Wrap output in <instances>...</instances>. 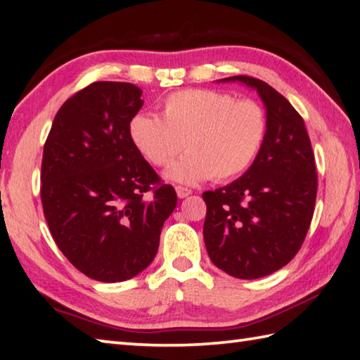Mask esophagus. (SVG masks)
<instances>
[{
  "mask_svg": "<svg viewBox=\"0 0 360 360\" xmlns=\"http://www.w3.org/2000/svg\"><path fill=\"white\" fill-rule=\"evenodd\" d=\"M176 195H178V198H187L188 195H192V190L187 188V187H182V186H176Z\"/></svg>",
  "mask_w": 360,
  "mask_h": 360,
  "instance_id": "esophagus-1",
  "label": "esophagus"
}]
</instances>
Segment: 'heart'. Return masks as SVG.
Segmentation results:
<instances>
[{
  "label": "heart",
  "mask_w": 360,
  "mask_h": 360,
  "mask_svg": "<svg viewBox=\"0 0 360 360\" xmlns=\"http://www.w3.org/2000/svg\"><path fill=\"white\" fill-rule=\"evenodd\" d=\"M267 119L254 101L213 89H184L168 96L162 119L137 114L129 122V139L156 167H167L168 181L198 184L213 176L227 181L246 172L264 142Z\"/></svg>",
  "instance_id": "1"
}]
</instances>
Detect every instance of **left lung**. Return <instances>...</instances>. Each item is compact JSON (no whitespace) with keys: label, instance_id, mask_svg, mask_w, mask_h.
I'll list each match as a JSON object with an SVG mask.
<instances>
[{"label":"left lung","instance_id":"left-lung-1","mask_svg":"<svg viewBox=\"0 0 360 360\" xmlns=\"http://www.w3.org/2000/svg\"><path fill=\"white\" fill-rule=\"evenodd\" d=\"M255 89L266 108L264 142L248 172L226 187L204 192L205 249L235 278L266 277L302 248L314 215L316 160L304 122L266 82L233 75Z\"/></svg>","mask_w":360,"mask_h":360}]
</instances>
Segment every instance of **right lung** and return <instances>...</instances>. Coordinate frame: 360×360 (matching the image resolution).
Returning <instances> with one entry per match:
<instances>
[{"label":"right lung","instance_id":"obj_1","mask_svg":"<svg viewBox=\"0 0 360 360\" xmlns=\"http://www.w3.org/2000/svg\"><path fill=\"white\" fill-rule=\"evenodd\" d=\"M141 96L131 83H91L62 105L44 143L40 195L52 238L97 281L142 272L178 204L129 139Z\"/></svg>","mask_w":360,"mask_h":360}]
</instances>
